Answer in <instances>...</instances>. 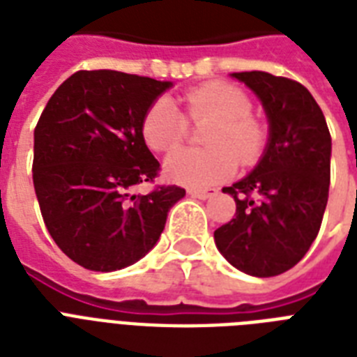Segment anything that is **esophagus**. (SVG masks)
Listing matches in <instances>:
<instances>
[{"label":"esophagus","instance_id":"34e87169","mask_svg":"<svg viewBox=\"0 0 357 357\" xmlns=\"http://www.w3.org/2000/svg\"><path fill=\"white\" fill-rule=\"evenodd\" d=\"M189 195L195 196V198H200V200H207V198H211V196L217 195V190L215 189H189Z\"/></svg>","mask_w":357,"mask_h":357}]
</instances>
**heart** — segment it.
I'll return each mask as SVG.
<instances>
[{
	"instance_id": "b5f03b06",
	"label": "heart",
	"mask_w": 357,
	"mask_h": 357,
	"mask_svg": "<svg viewBox=\"0 0 357 357\" xmlns=\"http://www.w3.org/2000/svg\"><path fill=\"white\" fill-rule=\"evenodd\" d=\"M185 114L168 98L146 109L140 133L153 151H170L187 137L189 122H211L204 133L206 150L181 148L170 153L165 172L187 187H211L229 179L241 165L259 159L266 144V126L252 114V100L238 86L209 81L183 96Z\"/></svg>"
}]
</instances>
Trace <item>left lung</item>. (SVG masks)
Returning a JSON list of instances; mask_svg holds the SVG:
<instances>
[{
  "mask_svg": "<svg viewBox=\"0 0 357 357\" xmlns=\"http://www.w3.org/2000/svg\"><path fill=\"white\" fill-rule=\"evenodd\" d=\"M231 75L261 100L271 139L259 165L222 189L237 211L215 231V243L238 271L278 276L304 257L321 229L332 137L319 103L298 81L259 70Z\"/></svg>",
  "mask_w": 357,
  "mask_h": 357,
  "instance_id": "left-lung-1",
  "label": "left lung"
}]
</instances>
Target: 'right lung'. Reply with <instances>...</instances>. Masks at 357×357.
<instances>
[{
	"mask_svg": "<svg viewBox=\"0 0 357 357\" xmlns=\"http://www.w3.org/2000/svg\"><path fill=\"white\" fill-rule=\"evenodd\" d=\"M172 83L116 70H79L53 92L35 128L33 183L55 244L89 271L137 263L161 237L170 207L185 196L157 185L140 123Z\"/></svg>",
	"mask_w": 357,
	"mask_h": 357,
	"instance_id": "add662e5",
	"label": "right lung"
}]
</instances>
